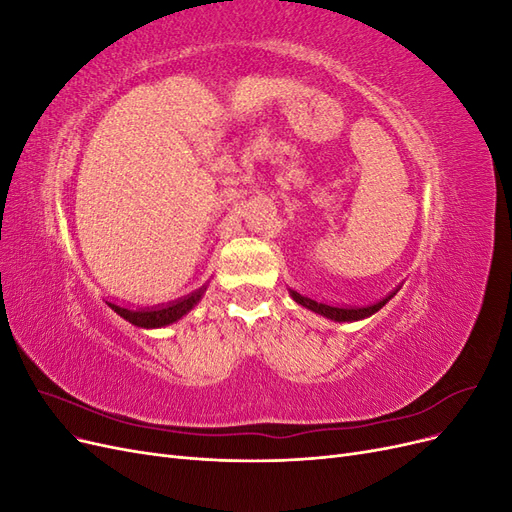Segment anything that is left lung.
Listing matches in <instances>:
<instances>
[{
    "instance_id": "left-lung-1",
    "label": "left lung",
    "mask_w": 512,
    "mask_h": 512,
    "mask_svg": "<svg viewBox=\"0 0 512 512\" xmlns=\"http://www.w3.org/2000/svg\"><path fill=\"white\" fill-rule=\"evenodd\" d=\"M395 292H397V290H393V292L389 294V297H384L382 301L365 305V307H337V305L318 303V301H314V299L303 297V294L297 292V290H290V297H292L294 301H297L299 305H303V307H307V309H312V312H316V314H320V316H324V318H329V320H335V322H356V320H363V318H369L371 314H376L378 309H382L386 303H389V301L395 297Z\"/></svg>"
}]
</instances>
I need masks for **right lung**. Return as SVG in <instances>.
<instances>
[{
	"label": "right lung",
	"mask_w": 512,
	"mask_h": 512,
	"mask_svg": "<svg viewBox=\"0 0 512 512\" xmlns=\"http://www.w3.org/2000/svg\"><path fill=\"white\" fill-rule=\"evenodd\" d=\"M205 286L194 290L192 294H188V297H183L179 301H173L168 305H158V307H138V309H128V307H121L117 303H108L111 305L115 312L126 318L128 322H132L134 327H141V329H160V327H166V324H173L177 322L179 318H183L185 314L190 312V309L203 299L205 294Z\"/></svg>",
	"instance_id": "right-lung-1"
}]
</instances>
